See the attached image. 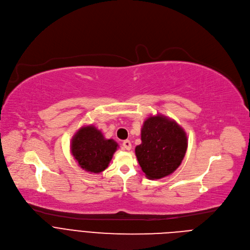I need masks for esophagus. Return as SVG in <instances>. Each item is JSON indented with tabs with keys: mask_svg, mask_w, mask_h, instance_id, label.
<instances>
[{
	"mask_svg": "<svg viewBox=\"0 0 250 250\" xmlns=\"http://www.w3.org/2000/svg\"><path fill=\"white\" fill-rule=\"evenodd\" d=\"M123 146L126 149V150H130L131 148V142L129 140H125L123 142Z\"/></svg>",
	"mask_w": 250,
	"mask_h": 250,
	"instance_id": "esophagus-1",
	"label": "esophagus"
}]
</instances>
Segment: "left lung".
Instances as JSON below:
<instances>
[{
	"mask_svg": "<svg viewBox=\"0 0 250 250\" xmlns=\"http://www.w3.org/2000/svg\"><path fill=\"white\" fill-rule=\"evenodd\" d=\"M187 146L186 132L175 121L150 116L141 127V145L135 147V155L148 179H161L180 166Z\"/></svg>",
	"mask_w": 250,
	"mask_h": 250,
	"instance_id": "1",
	"label": "left lung"
}]
</instances>
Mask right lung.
<instances>
[{
	"label": "right lung",
	"mask_w": 250,
	"mask_h": 250,
	"mask_svg": "<svg viewBox=\"0 0 250 250\" xmlns=\"http://www.w3.org/2000/svg\"><path fill=\"white\" fill-rule=\"evenodd\" d=\"M118 146L114 139L104 138L94 125H86L71 140V153L82 169L98 174L109 166Z\"/></svg>",
	"instance_id": "right-lung-1"
}]
</instances>
